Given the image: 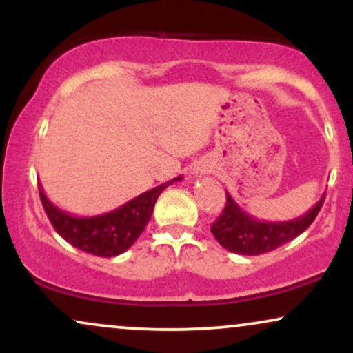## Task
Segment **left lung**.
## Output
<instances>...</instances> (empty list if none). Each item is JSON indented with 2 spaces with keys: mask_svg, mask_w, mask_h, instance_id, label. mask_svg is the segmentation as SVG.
Here are the masks:
<instances>
[{
  "mask_svg": "<svg viewBox=\"0 0 353 353\" xmlns=\"http://www.w3.org/2000/svg\"><path fill=\"white\" fill-rule=\"evenodd\" d=\"M228 202L222 214L210 225V232L224 249L241 255H261L277 249L305 230L317 217L322 208L325 194L320 197L317 204L301 217L283 222H269L252 217L232 199L229 192Z\"/></svg>",
  "mask_w": 353,
  "mask_h": 353,
  "instance_id": "1",
  "label": "left lung"
}]
</instances>
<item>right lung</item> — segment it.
Instances as JSON below:
<instances>
[{
    "label": "right lung",
    "mask_w": 353,
    "mask_h": 353,
    "mask_svg": "<svg viewBox=\"0 0 353 353\" xmlns=\"http://www.w3.org/2000/svg\"><path fill=\"white\" fill-rule=\"evenodd\" d=\"M181 179L182 176L174 177L172 181L145 190L144 194L125 202L121 208L91 217L71 216L56 208L44 196L41 188H39V197H41L44 212L51 221L52 228L64 241L83 252L98 255V257H114L125 252L143 234L161 192L168 185Z\"/></svg>",
    "instance_id": "obj_1"
}]
</instances>
